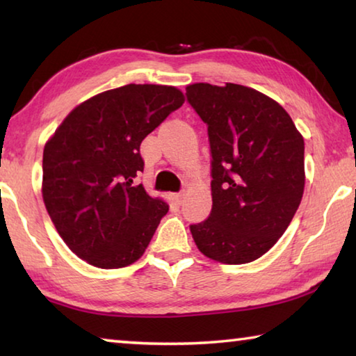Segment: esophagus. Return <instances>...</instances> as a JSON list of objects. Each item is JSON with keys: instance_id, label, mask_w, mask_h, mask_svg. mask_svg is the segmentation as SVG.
Returning a JSON list of instances; mask_svg holds the SVG:
<instances>
[{"instance_id": "1", "label": "esophagus", "mask_w": 356, "mask_h": 356, "mask_svg": "<svg viewBox=\"0 0 356 356\" xmlns=\"http://www.w3.org/2000/svg\"><path fill=\"white\" fill-rule=\"evenodd\" d=\"M184 193H177V195H174V201H176L177 204H182V201H184Z\"/></svg>"}]
</instances>
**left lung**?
<instances>
[{"instance_id": "obj_1", "label": "left lung", "mask_w": 356, "mask_h": 356, "mask_svg": "<svg viewBox=\"0 0 356 356\" xmlns=\"http://www.w3.org/2000/svg\"><path fill=\"white\" fill-rule=\"evenodd\" d=\"M186 100L207 124L212 154V212L190 226L191 236L213 261H256L303 197V136L278 102L242 84H190Z\"/></svg>"}]
</instances>
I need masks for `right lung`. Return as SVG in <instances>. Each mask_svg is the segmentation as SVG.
I'll use <instances>...</instances> for the list:
<instances>
[{
	"mask_svg": "<svg viewBox=\"0 0 356 356\" xmlns=\"http://www.w3.org/2000/svg\"><path fill=\"white\" fill-rule=\"evenodd\" d=\"M185 97L174 86L125 84L74 108L44 149L42 197L72 252L99 268H120L146 251L170 206L135 177L140 146Z\"/></svg>",
	"mask_w": 356,
	"mask_h": 356,
	"instance_id": "obj_1",
	"label": "right lung"
}]
</instances>
